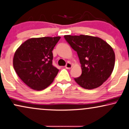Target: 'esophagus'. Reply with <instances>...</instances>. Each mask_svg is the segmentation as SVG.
I'll return each instance as SVG.
<instances>
[{
	"instance_id": "obj_1",
	"label": "esophagus",
	"mask_w": 129,
	"mask_h": 129,
	"mask_svg": "<svg viewBox=\"0 0 129 129\" xmlns=\"http://www.w3.org/2000/svg\"><path fill=\"white\" fill-rule=\"evenodd\" d=\"M65 68H66V69H71L72 68V64L71 63H70V62L67 63Z\"/></svg>"
}]
</instances>
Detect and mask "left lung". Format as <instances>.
<instances>
[{"instance_id":"8db88e82","label":"left lung","mask_w":129,"mask_h":129,"mask_svg":"<svg viewBox=\"0 0 129 129\" xmlns=\"http://www.w3.org/2000/svg\"><path fill=\"white\" fill-rule=\"evenodd\" d=\"M64 37L78 53L81 64L82 74L75 81L86 89L101 86L113 72L115 64V53L106 41L97 37L86 35Z\"/></svg>"}]
</instances>
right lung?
I'll list each match as a JSON object with an SVG mask.
<instances>
[{
	"instance_id": "obj_1",
	"label": "right lung",
	"mask_w": 129,
	"mask_h": 129,
	"mask_svg": "<svg viewBox=\"0 0 129 129\" xmlns=\"http://www.w3.org/2000/svg\"><path fill=\"white\" fill-rule=\"evenodd\" d=\"M60 39V37L31 38L16 50L13 68L20 79L31 89H46L57 75L58 69L52 64V51Z\"/></svg>"
}]
</instances>
